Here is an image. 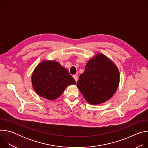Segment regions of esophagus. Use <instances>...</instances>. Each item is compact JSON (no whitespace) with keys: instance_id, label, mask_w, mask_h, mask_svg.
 I'll use <instances>...</instances> for the list:
<instances>
[{"instance_id":"obj_1","label":"esophagus","mask_w":148,"mask_h":148,"mask_svg":"<svg viewBox=\"0 0 148 148\" xmlns=\"http://www.w3.org/2000/svg\"><path fill=\"white\" fill-rule=\"evenodd\" d=\"M73 78H74V79H75V81L76 82H77V81H78V77H77V75H73Z\"/></svg>"}]
</instances>
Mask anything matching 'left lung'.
Wrapping results in <instances>:
<instances>
[{"label": "left lung", "instance_id": "1", "mask_svg": "<svg viewBox=\"0 0 148 148\" xmlns=\"http://www.w3.org/2000/svg\"><path fill=\"white\" fill-rule=\"evenodd\" d=\"M117 66L105 55L98 53L89 60L77 86L90 104L98 105L109 100L119 84Z\"/></svg>", "mask_w": 148, "mask_h": 148}]
</instances>
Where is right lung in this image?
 <instances>
[{
	"label": "right lung",
	"mask_w": 148,
	"mask_h": 148,
	"mask_svg": "<svg viewBox=\"0 0 148 148\" xmlns=\"http://www.w3.org/2000/svg\"><path fill=\"white\" fill-rule=\"evenodd\" d=\"M32 84L37 95L54 100L64 92L67 86L75 85V81L68 70L55 60H43L34 69Z\"/></svg>",
	"instance_id": "obj_1"
}]
</instances>
